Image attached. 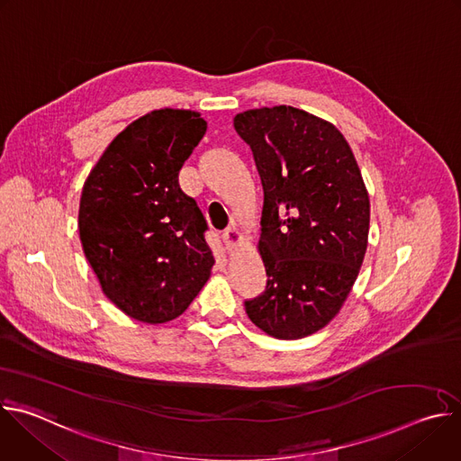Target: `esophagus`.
Masks as SVG:
<instances>
[{"label": "esophagus", "instance_id": "34e87169", "mask_svg": "<svg viewBox=\"0 0 461 461\" xmlns=\"http://www.w3.org/2000/svg\"><path fill=\"white\" fill-rule=\"evenodd\" d=\"M242 240V233L233 226V228H228L224 233H222V242L226 246L228 251H233L235 246H239Z\"/></svg>", "mask_w": 461, "mask_h": 461}]
</instances>
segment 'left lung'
I'll return each mask as SVG.
<instances>
[{"mask_svg":"<svg viewBox=\"0 0 461 461\" xmlns=\"http://www.w3.org/2000/svg\"><path fill=\"white\" fill-rule=\"evenodd\" d=\"M233 125L265 189L258 253L268 283L246 313L272 338L312 336L339 313L366 253L359 166L334 123L292 105L239 113Z\"/></svg>","mask_w":461,"mask_h":461,"instance_id":"8db88e82","label":"left lung"}]
</instances>
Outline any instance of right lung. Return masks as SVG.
<instances>
[{
  "mask_svg": "<svg viewBox=\"0 0 461 461\" xmlns=\"http://www.w3.org/2000/svg\"><path fill=\"white\" fill-rule=\"evenodd\" d=\"M206 129L196 111H151L113 139L86 178L84 253L105 297L137 321L178 317L212 276L208 222L178 184Z\"/></svg>",
  "mask_w": 461,
  "mask_h": 461,
  "instance_id": "right-lung-1",
  "label": "right lung"
}]
</instances>
